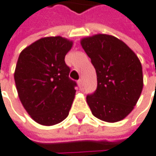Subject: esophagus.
<instances>
[{"label":"esophagus","instance_id":"34e87169","mask_svg":"<svg viewBox=\"0 0 156 156\" xmlns=\"http://www.w3.org/2000/svg\"><path fill=\"white\" fill-rule=\"evenodd\" d=\"M78 86L81 88L82 86H83V81H82V79H78Z\"/></svg>","mask_w":156,"mask_h":156}]
</instances>
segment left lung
I'll return each instance as SVG.
<instances>
[{"label": "left lung", "instance_id": "8db88e82", "mask_svg": "<svg viewBox=\"0 0 156 156\" xmlns=\"http://www.w3.org/2000/svg\"><path fill=\"white\" fill-rule=\"evenodd\" d=\"M97 73V89L86 96L92 114L106 122L126 117L143 87L142 67L134 52L122 41L98 34L81 40Z\"/></svg>", "mask_w": 156, "mask_h": 156}]
</instances>
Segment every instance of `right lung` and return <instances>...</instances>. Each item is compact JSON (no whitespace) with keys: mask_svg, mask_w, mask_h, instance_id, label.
I'll list each match as a JSON object with an SVG mask.
<instances>
[{"mask_svg":"<svg viewBox=\"0 0 156 156\" xmlns=\"http://www.w3.org/2000/svg\"><path fill=\"white\" fill-rule=\"evenodd\" d=\"M71 46V41L61 37L41 38L18 58L14 77L19 98L41 125H56L69 114L77 86L65 61Z\"/></svg>","mask_w":156,"mask_h":156,"instance_id":"add662e5","label":"right lung"}]
</instances>
